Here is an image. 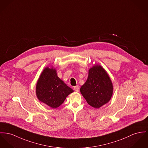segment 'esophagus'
<instances>
[{"instance_id":"34e87169","label":"esophagus","mask_w":148,"mask_h":148,"mask_svg":"<svg viewBox=\"0 0 148 148\" xmlns=\"http://www.w3.org/2000/svg\"><path fill=\"white\" fill-rule=\"evenodd\" d=\"M79 88L78 86L74 87V91H76V92H79Z\"/></svg>"}]
</instances>
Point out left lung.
Segmentation results:
<instances>
[{
  "mask_svg": "<svg viewBox=\"0 0 148 148\" xmlns=\"http://www.w3.org/2000/svg\"><path fill=\"white\" fill-rule=\"evenodd\" d=\"M80 91L87 103L97 109L110 101L113 86L105 70L96 65L90 69L88 78Z\"/></svg>",
  "mask_w": 148,
  "mask_h": 148,
  "instance_id": "8db88e82",
  "label": "left lung"
}]
</instances>
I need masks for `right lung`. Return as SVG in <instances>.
<instances>
[{"instance_id":"obj_1","label":"right lung","mask_w":148,"mask_h":148,"mask_svg":"<svg viewBox=\"0 0 148 148\" xmlns=\"http://www.w3.org/2000/svg\"><path fill=\"white\" fill-rule=\"evenodd\" d=\"M57 77L56 70L46 67L41 73L36 86V94L41 102L52 108H57L73 92Z\"/></svg>"}]
</instances>
